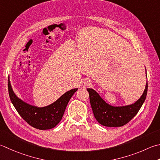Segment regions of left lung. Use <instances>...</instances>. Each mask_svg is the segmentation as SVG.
Segmentation results:
<instances>
[{
  "instance_id": "obj_1",
  "label": "left lung",
  "mask_w": 160,
  "mask_h": 160,
  "mask_svg": "<svg viewBox=\"0 0 160 160\" xmlns=\"http://www.w3.org/2000/svg\"><path fill=\"white\" fill-rule=\"evenodd\" d=\"M87 91L89 93L93 113L97 121L104 126L121 127L128 123L138 113L146 98L148 82H146L144 92L139 100L132 105L121 107H114L108 104L95 90L87 89Z\"/></svg>"
}]
</instances>
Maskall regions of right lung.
Returning a JSON list of instances; mask_svg holds the SVG:
<instances>
[{
    "label": "right lung",
    "mask_w": 160,
    "mask_h": 160,
    "mask_svg": "<svg viewBox=\"0 0 160 160\" xmlns=\"http://www.w3.org/2000/svg\"><path fill=\"white\" fill-rule=\"evenodd\" d=\"M78 90L72 89L64 93L52 104L38 108L25 102L16 96L8 77L9 96L18 113L30 126L39 130H48L55 128L62 120L68 101Z\"/></svg>",
    "instance_id": "right-lung-1"
}]
</instances>
